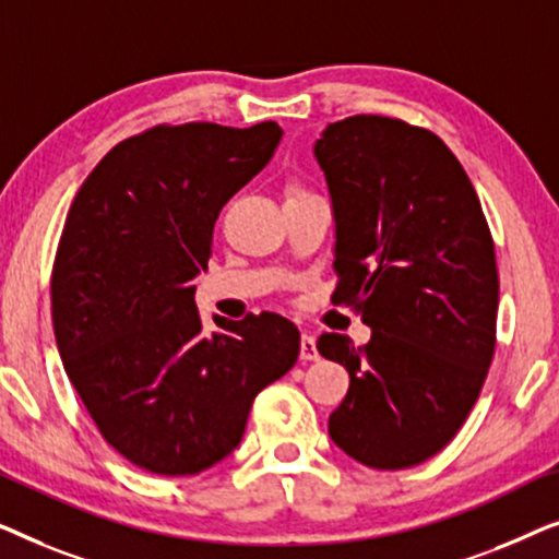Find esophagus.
Segmentation results:
<instances>
[{"instance_id": "obj_1", "label": "esophagus", "mask_w": 559, "mask_h": 559, "mask_svg": "<svg viewBox=\"0 0 559 559\" xmlns=\"http://www.w3.org/2000/svg\"><path fill=\"white\" fill-rule=\"evenodd\" d=\"M300 358L302 361H318L320 358L316 338H312L310 333H302V338H300Z\"/></svg>"}]
</instances>
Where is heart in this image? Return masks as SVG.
I'll return each instance as SVG.
<instances>
[{"label": "heart", "mask_w": 559, "mask_h": 559, "mask_svg": "<svg viewBox=\"0 0 559 559\" xmlns=\"http://www.w3.org/2000/svg\"><path fill=\"white\" fill-rule=\"evenodd\" d=\"M295 190H297V188H293V193H295Z\"/></svg>", "instance_id": "obj_1"}]
</instances>
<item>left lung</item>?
Returning a JSON list of instances; mask_svg holds the SVG:
<instances>
[{
  "instance_id": "left-lung-1",
  "label": "left lung",
  "mask_w": 559,
  "mask_h": 559,
  "mask_svg": "<svg viewBox=\"0 0 559 559\" xmlns=\"http://www.w3.org/2000/svg\"><path fill=\"white\" fill-rule=\"evenodd\" d=\"M316 157L335 213L331 300L371 328L358 348L320 335V356L350 377L328 432L369 468H409L455 438L488 377L499 310L491 228L430 129L356 114L325 127Z\"/></svg>"
}]
</instances>
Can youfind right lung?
Segmentation results:
<instances>
[{
    "label": "right lung",
    "mask_w": 559,
    "mask_h": 559,
    "mask_svg": "<svg viewBox=\"0 0 559 559\" xmlns=\"http://www.w3.org/2000/svg\"><path fill=\"white\" fill-rule=\"evenodd\" d=\"M277 121H190L127 136L83 180L50 277L63 369L102 438L157 476H193L239 445L254 396L293 369L274 312L205 328L193 277L236 190L270 163Z\"/></svg>",
    "instance_id": "1"
}]
</instances>
